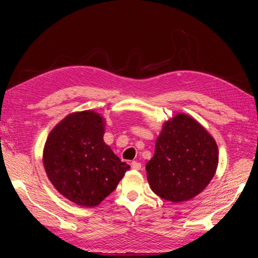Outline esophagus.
Listing matches in <instances>:
<instances>
[{"instance_id": "34e87169", "label": "esophagus", "mask_w": 258, "mask_h": 258, "mask_svg": "<svg viewBox=\"0 0 258 258\" xmlns=\"http://www.w3.org/2000/svg\"><path fill=\"white\" fill-rule=\"evenodd\" d=\"M131 166H132L133 169H137V171H139V169H141V164L138 163V161H132V164H131Z\"/></svg>"}]
</instances>
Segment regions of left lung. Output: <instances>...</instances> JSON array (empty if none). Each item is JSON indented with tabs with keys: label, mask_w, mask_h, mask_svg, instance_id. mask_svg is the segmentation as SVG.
I'll use <instances>...</instances> for the list:
<instances>
[{
	"label": "left lung",
	"mask_w": 258,
	"mask_h": 258,
	"mask_svg": "<svg viewBox=\"0 0 258 258\" xmlns=\"http://www.w3.org/2000/svg\"><path fill=\"white\" fill-rule=\"evenodd\" d=\"M217 165L215 140L192 117L177 113L163 125L155 155L146 169L148 182L157 196L182 203L209 184Z\"/></svg>",
	"instance_id": "1"
}]
</instances>
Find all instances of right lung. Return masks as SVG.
I'll use <instances>...</instances> for the list:
<instances>
[{
    "instance_id": "right-lung-1",
    "label": "right lung",
    "mask_w": 258,
    "mask_h": 258,
    "mask_svg": "<svg viewBox=\"0 0 258 258\" xmlns=\"http://www.w3.org/2000/svg\"><path fill=\"white\" fill-rule=\"evenodd\" d=\"M103 134V117L85 110L68 115L46 139V175L63 197L78 206H98L130 169L104 143Z\"/></svg>"
}]
</instances>
